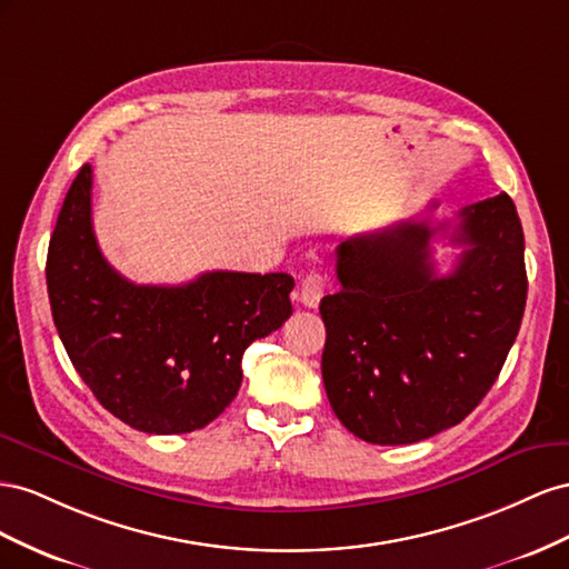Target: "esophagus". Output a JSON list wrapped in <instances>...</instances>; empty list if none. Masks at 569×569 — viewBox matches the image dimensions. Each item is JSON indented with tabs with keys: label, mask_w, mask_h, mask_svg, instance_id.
Segmentation results:
<instances>
[{
	"label": "esophagus",
	"mask_w": 569,
	"mask_h": 569,
	"mask_svg": "<svg viewBox=\"0 0 569 569\" xmlns=\"http://www.w3.org/2000/svg\"><path fill=\"white\" fill-rule=\"evenodd\" d=\"M323 288H327V276L319 271H310L300 283V302L305 307H317L323 296Z\"/></svg>",
	"instance_id": "34e87169"
}]
</instances>
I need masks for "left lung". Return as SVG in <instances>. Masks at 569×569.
I'll return each mask as SVG.
<instances>
[{"mask_svg": "<svg viewBox=\"0 0 569 569\" xmlns=\"http://www.w3.org/2000/svg\"><path fill=\"white\" fill-rule=\"evenodd\" d=\"M446 229L400 221L336 250L340 290L319 305L321 377L340 425L367 443H417L460 425L522 323L525 233L510 194L462 209L450 242L465 250L438 276L431 238Z\"/></svg>", "mask_w": 569, "mask_h": 569, "instance_id": "left-lung-1", "label": "left lung"}]
</instances>
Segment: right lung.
<instances>
[{"instance_id":"obj_1","label":"right lung","mask_w":569,"mask_h":569,"mask_svg":"<svg viewBox=\"0 0 569 569\" xmlns=\"http://www.w3.org/2000/svg\"><path fill=\"white\" fill-rule=\"evenodd\" d=\"M54 327L104 410L144 433L207 427L236 398L242 352L293 315L288 273L207 271L183 286H138L92 231V169L80 167L47 250Z\"/></svg>"}]
</instances>
